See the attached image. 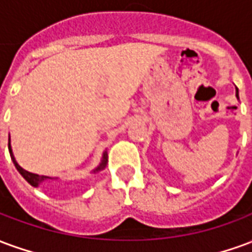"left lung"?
I'll return each instance as SVG.
<instances>
[{"label":"left lung","instance_id":"obj_1","mask_svg":"<svg viewBox=\"0 0 252 252\" xmlns=\"http://www.w3.org/2000/svg\"><path fill=\"white\" fill-rule=\"evenodd\" d=\"M236 97H239V94H238V89H236Z\"/></svg>","mask_w":252,"mask_h":252}]
</instances>
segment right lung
<instances>
[{
	"label": "right lung",
	"instance_id": "obj_1",
	"mask_svg": "<svg viewBox=\"0 0 252 252\" xmlns=\"http://www.w3.org/2000/svg\"><path fill=\"white\" fill-rule=\"evenodd\" d=\"M8 147H9V154H10V158L13 160L14 166H16V169L19 171L20 174L23 175L25 178V181H28V184H31L32 186H39L41 182H44L46 180H48V177H44V175H37V174H32L30 171H27L24 170L23 167H20L19 163L16 162V159L13 157V153H12V148H10V139H9V143H8ZM106 163H108V154L104 153V157H102V160H101V163L97 169L94 170V173H97V171H101V170H104L106 167Z\"/></svg>",
	"mask_w": 252,
	"mask_h": 252
}]
</instances>
